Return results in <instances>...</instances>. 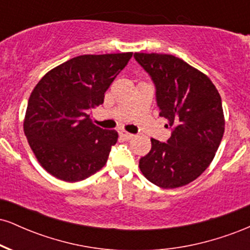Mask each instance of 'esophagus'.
<instances>
[{
  "label": "esophagus",
  "instance_id": "obj_1",
  "mask_svg": "<svg viewBox=\"0 0 250 250\" xmlns=\"http://www.w3.org/2000/svg\"><path fill=\"white\" fill-rule=\"evenodd\" d=\"M120 136H121L123 140H130V139H133L135 135L127 133V131H121V133H120Z\"/></svg>",
  "mask_w": 250,
  "mask_h": 250
}]
</instances>
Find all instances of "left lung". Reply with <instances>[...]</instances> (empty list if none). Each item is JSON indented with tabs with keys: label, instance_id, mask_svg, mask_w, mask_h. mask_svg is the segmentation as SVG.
I'll return each mask as SVG.
<instances>
[{
	"label": "left lung",
	"instance_id": "left-lung-1",
	"mask_svg": "<svg viewBox=\"0 0 250 250\" xmlns=\"http://www.w3.org/2000/svg\"><path fill=\"white\" fill-rule=\"evenodd\" d=\"M134 57L153 80L160 116L171 128L167 142L151 139L139 167L157 187H182L208 168L219 148L225 133L221 96L207 75L179 57L156 53Z\"/></svg>",
	"mask_w": 250,
	"mask_h": 250
}]
</instances>
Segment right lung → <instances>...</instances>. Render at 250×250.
Listing matches in <instances>:
<instances>
[{
	"label": "right lung",
	"instance_id": "add662e5",
	"mask_svg": "<svg viewBox=\"0 0 250 250\" xmlns=\"http://www.w3.org/2000/svg\"><path fill=\"white\" fill-rule=\"evenodd\" d=\"M131 56L74 57L48 71L31 91L24 134L37 161L53 176L77 182L105 165L119 134L94 125L89 111L102 104Z\"/></svg>",
	"mask_w": 250,
	"mask_h": 250
}]
</instances>
